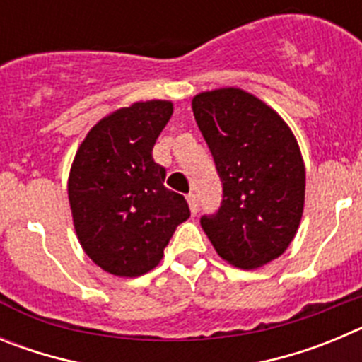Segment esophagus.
<instances>
[{"instance_id":"1","label":"esophagus","mask_w":362,"mask_h":362,"mask_svg":"<svg viewBox=\"0 0 362 362\" xmlns=\"http://www.w3.org/2000/svg\"><path fill=\"white\" fill-rule=\"evenodd\" d=\"M187 199H188V206H190V212L192 214H197V210H199V204H197V196L196 194H188L187 196Z\"/></svg>"}]
</instances>
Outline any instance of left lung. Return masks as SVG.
I'll return each mask as SVG.
<instances>
[{"instance_id": "left-lung-1", "label": "left lung", "mask_w": 362, "mask_h": 362, "mask_svg": "<svg viewBox=\"0 0 362 362\" xmlns=\"http://www.w3.org/2000/svg\"><path fill=\"white\" fill-rule=\"evenodd\" d=\"M197 127L216 161L223 201L201 226L221 259L245 270L279 257L299 228L305 163L290 127L241 88L192 99Z\"/></svg>"}]
</instances>
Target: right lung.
<instances>
[{
	"mask_svg": "<svg viewBox=\"0 0 362 362\" xmlns=\"http://www.w3.org/2000/svg\"><path fill=\"white\" fill-rule=\"evenodd\" d=\"M172 112L161 99L112 112L74 158V228L85 254L114 276L137 277L158 267L177 225L190 217L187 199L165 187L166 170L152 158Z\"/></svg>",
	"mask_w": 362,
	"mask_h": 362,
	"instance_id": "1",
	"label": "right lung"
}]
</instances>
